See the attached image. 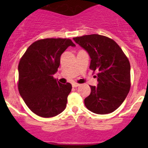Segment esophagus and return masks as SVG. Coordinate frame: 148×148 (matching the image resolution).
Returning a JSON list of instances; mask_svg holds the SVG:
<instances>
[{
	"mask_svg": "<svg viewBox=\"0 0 148 148\" xmlns=\"http://www.w3.org/2000/svg\"><path fill=\"white\" fill-rule=\"evenodd\" d=\"M72 86H73V87H78V86H80V84H78L77 83H73V84H72Z\"/></svg>",
	"mask_w": 148,
	"mask_h": 148,
	"instance_id": "34e87169",
	"label": "esophagus"
}]
</instances>
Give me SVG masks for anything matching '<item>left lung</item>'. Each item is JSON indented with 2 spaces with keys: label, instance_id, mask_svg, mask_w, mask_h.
Returning a JSON list of instances; mask_svg holds the SVG:
<instances>
[{
  "label": "left lung",
  "instance_id": "1",
  "mask_svg": "<svg viewBox=\"0 0 148 148\" xmlns=\"http://www.w3.org/2000/svg\"><path fill=\"white\" fill-rule=\"evenodd\" d=\"M73 40L88 53L90 70L98 72V85L90 86L91 92L84 99V104L96 114L112 113L122 104L130 91L128 58L119 46L106 36L92 34Z\"/></svg>",
  "mask_w": 148,
  "mask_h": 148
}]
</instances>
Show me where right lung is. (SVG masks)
<instances>
[{"instance_id":"right-lung-1","label":"right lung","mask_w":148,"mask_h":148,"mask_svg":"<svg viewBox=\"0 0 148 148\" xmlns=\"http://www.w3.org/2000/svg\"><path fill=\"white\" fill-rule=\"evenodd\" d=\"M75 47L70 39L46 38L28 47L18 64V90L29 108L38 116L50 118L64 110L72 85L53 78L61 56L68 47Z\"/></svg>"}]
</instances>
